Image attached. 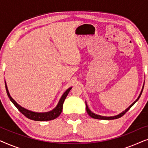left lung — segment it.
<instances>
[{
    "instance_id": "left-lung-1",
    "label": "left lung",
    "mask_w": 148,
    "mask_h": 148,
    "mask_svg": "<svg viewBox=\"0 0 148 148\" xmlns=\"http://www.w3.org/2000/svg\"><path fill=\"white\" fill-rule=\"evenodd\" d=\"M143 87H144V83H143V87H142V89H141V92H140V94H139V96H138V98H137V100L135 101V102H133L132 104H131L130 106H129L128 108H126L125 109V110H124V111H123L122 112H121L120 114H117V115H115V116H101V115H99V114H95V113H94V112H92V111H91L90 109H89V108H88V104H87V103H86V111H87V112H88V114L90 115V116L92 117V118H93V119H100V120H112V119H119V118H120V117H121V116H123V115H124L125 113H126L127 111H128L129 109H130L131 107H132L133 105H134V104L135 102H137V100H139V98H140V96H141V94H142V92H143Z\"/></svg>"
}]
</instances>
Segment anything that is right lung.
Listing matches in <instances>:
<instances>
[{"mask_svg": "<svg viewBox=\"0 0 148 148\" xmlns=\"http://www.w3.org/2000/svg\"><path fill=\"white\" fill-rule=\"evenodd\" d=\"M5 83L6 90H7V95L8 96H9L10 100L13 102V104L17 107L18 110H19L20 112L24 115V116H25L28 119H31V120L36 121H51V120H53V119H55L56 118H57V117L60 114V113L62 112V105H63L64 101L65 100L66 97L67 96L69 92H70V90H71L72 88V87H71V88H68L67 90L64 92V94H62V96H61V98H60L58 104L56 105L55 108L52 109V110L48 111V112H34V111L27 110V109L23 108V107L20 106L18 103L16 102V101L12 98L11 95L9 94L5 80Z\"/></svg>", "mask_w": 148, "mask_h": 148, "instance_id": "right-lung-1", "label": "right lung"}]
</instances>
